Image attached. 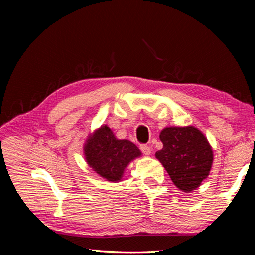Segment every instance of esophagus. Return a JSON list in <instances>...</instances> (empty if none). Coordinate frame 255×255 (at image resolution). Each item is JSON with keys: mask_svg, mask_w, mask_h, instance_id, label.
<instances>
[{"mask_svg": "<svg viewBox=\"0 0 255 255\" xmlns=\"http://www.w3.org/2000/svg\"><path fill=\"white\" fill-rule=\"evenodd\" d=\"M139 148L141 150V153L145 155H150V153H152V149H150V147L147 145H140Z\"/></svg>", "mask_w": 255, "mask_h": 255, "instance_id": "esophagus-1", "label": "esophagus"}]
</instances>
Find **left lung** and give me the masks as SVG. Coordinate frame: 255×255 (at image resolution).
<instances>
[{"label": "left lung", "mask_w": 255, "mask_h": 255, "mask_svg": "<svg viewBox=\"0 0 255 255\" xmlns=\"http://www.w3.org/2000/svg\"><path fill=\"white\" fill-rule=\"evenodd\" d=\"M163 148L155 154L180 190L191 192L207 179L214 154L204 133L196 127H166L159 135Z\"/></svg>", "instance_id": "8db88e82"}]
</instances>
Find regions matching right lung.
I'll use <instances>...</instances> for the list:
<instances>
[{
	"label": "right lung",
	"mask_w": 255,
	"mask_h": 255,
	"mask_svg": "<svg viewBox=\"0 0 255 255\" xmlns=\"http://www.w3.org/2000/svg\"><path fill=\"white\" fill-rule=\"evenodd\" d=\"M85 159L93 171L111 182L123 178L127 165L141 153L127 139H117L111 129L103 125L90 136L84 145Z\"/></svg>",
	"instance_id": "add662e5"
}]
</instances>
